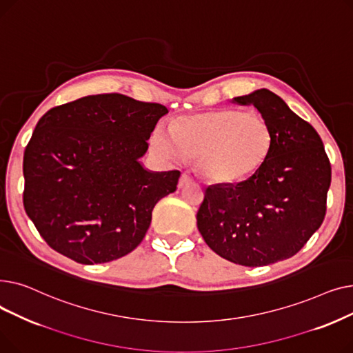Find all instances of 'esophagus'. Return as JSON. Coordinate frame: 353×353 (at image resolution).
Wrapping results in <instances>:
<instances>
[{
  "label": "esophagus",
  "instance_id": "obj_1",
  "mask_svg": "<svg viewBox=\"0 0 353 353\" xmlns=\"http://www.w3.org/2000/svg\"><path fill=\"white\" fill-rule=\"evenodd\" d=\"M193 179H192V176H189L188 173H183L181 174V177H180V180H179V188L181 189L183 186H184V184H186V183H189V181H192Z\"/></svg>",
  "mask_w": 353,
  "mask_h": 353
}]
</instances>
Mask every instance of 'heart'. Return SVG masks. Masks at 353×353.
<instances>
[{"label":"heart","instance_id":"heart-1","mask_svg":"<svg viewBox=\"0 0 353 353\" xmlns=\"http://www.w3.org/2000/svg\"><path fill=\"white\" fill-rule=\"evenodd\" d=\"M154 152L167 160L197 159L200 173L216 183H237L266 160L272 132L257 114L213 110L159 125L152 136Z\"/></svg>","mask_w":353,"mask_h":353}]
</instances>
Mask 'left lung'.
Returning a JSON list of instances; mask_svg holds the SVG:
<instances>
[{"instance_id":"1","label":"left lung","mask_w":353,"mask_h":353,"mask_svg":"<svg viewBox=\"0 0 353 353\" xmlns=\"http://www.w3.org/2000/svg\"><path fill=\"white\" fill-rule=\"evenodd\" d=\"M233 103L262 114L272 132L270 152L248 180L206 189L197 228L219 256L259 268L294 256L321 228L330 163L316 130L274 92L261 88Z\"/></svg>"}]
</instances>
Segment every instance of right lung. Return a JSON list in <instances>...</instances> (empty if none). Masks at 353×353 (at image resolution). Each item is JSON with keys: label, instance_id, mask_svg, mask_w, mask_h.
I'll return each mask as SVG.
<instances>
[{"label": "right lung", "instance_id": "1", "mask_svg": "<svg viewBox=\"0 0 353 353\" xmlns=\"http://www.w3.org/2000/svg\"><path fill=\"white\" fill-rule=\"evenodd\" d=\"M169 113L117 92L48 110L24 152V209L47 245L83 265L134 250L152 212L174 193L179 170L139 161L159 119Z\"/></svg>", "mask_w": 353, "mask_h": 353}]
</instances>
